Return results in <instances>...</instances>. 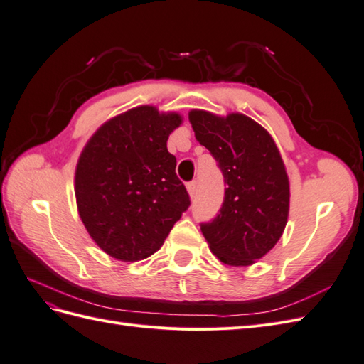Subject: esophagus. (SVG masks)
I'll use <instances>...</instances> for the list:
<instances>
[{"instance_id":"1","label":"esophagus","mask_w":364,"mask_h":364,"mask_svg":"<svg viewBox=\"0 0 364 364\" xmlns=\"http://www.w3.org/2000/svg\"><path fill=\"white\" fill-rule=\"evenodd\" d=\"M196 188H197V182L196 181H191V182L186 183V190H188L191 197L196 194Z\"/></svg>"}]
</instances>
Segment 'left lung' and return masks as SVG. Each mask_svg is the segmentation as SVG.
<instances>
[{
  "mask_svg": "<svg viewBox=\"0 0 364 364\" xmlns=\"http://www.w3.org/2000/svg\"><path fill=\"white\" fill-rule=\"evenodd\" d=\"M190 121L226 183L222 208L200 223L202 234L222 262L250 266L277 245L287 225L290 188L279 151L267 130L246 115L193 111Z\"/></svg>",
  "mask_w": 364,
  "mask_h": 364,
  "instance_id": "8db88e82",
  "label": "left lung"
}]
</instances>
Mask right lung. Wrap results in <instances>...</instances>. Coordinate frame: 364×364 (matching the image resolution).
I'll return each instance as SVG.
<instances>
[{
	"mask_svg": "<svg viewBox=\"0 0 364 364\" xmlns=\"http://www.w3.org/2000/svg\"><path fill=\"white\" fill-rule=\"evenodd\" d=\"M178 114L139 106L107 121L87 142L75 170V199L87 232L107 255H153L190 208L167 139Z\"/></svg>",
	"mask_w": 364,
	"mask_h": 364,
	"instance_id": "add662e5",
	"label": "right lung"
}]
</instances>
